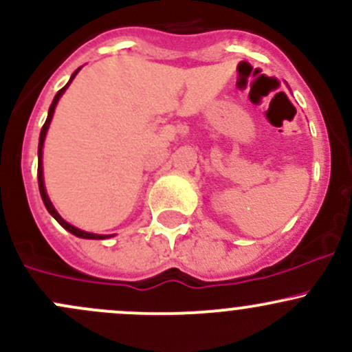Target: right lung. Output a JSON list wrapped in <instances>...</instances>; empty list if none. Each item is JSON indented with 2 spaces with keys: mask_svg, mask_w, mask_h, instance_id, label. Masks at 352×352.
Segmentation results:
<instances>
[{
  "mask_svg": "<svg viewBox=\"0 0 352 352\" xmlns=\"http://www.w3.org/2000/svg\"><path fill=\"white\" fill-rule=\"evenodd\" d=\"M77 72H79V69H77L76 72L72 74V77H70V80L74 79V76H76ZM70 80H69V84H70ZM69 84H67V86H69ZM67 86L62 87L60 91H58L57 94H55L54 101H52L50 109H49V116H47L45 124H43V126H42V131H40V140H38V172H36V175H38V188H40V195H42V201H43V204H45L47 210H49V212L52 214V216H54L55 219H57V223L60 224L62 228L67 229V231H69V232H72L74 236H77V238H84V239H104V238H109V236H104V234H92V232L80 231V229L74 228V226H70L69 223H65V221L62 219L60 216H58L57 210L54 209V206H52V202H50L49 195H47V192H45V186H43V168H42V148H43V140H45L47 129H49V126H50V121H52V116H54V111H55V106H57V101H58V99H60V96L64 94V91H65V89H67Z\"/></svg>",
  "mask_w": 352,
  "mask_h": 352,
  "instance_id": "1",
  "label": "right lung"
}]
</instances>
